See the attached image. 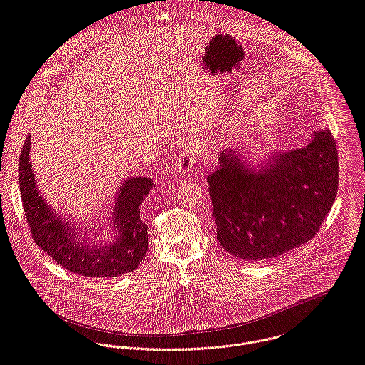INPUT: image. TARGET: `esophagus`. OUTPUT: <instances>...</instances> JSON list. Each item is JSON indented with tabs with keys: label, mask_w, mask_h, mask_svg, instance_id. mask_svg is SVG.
<instances>
[{
	"label": "esophagus",
	"mask_w": 365,
	"mask_h": 365,
	"mask_svg": "<svg viewBox=\"0 0 365 365\" xmlns=\"http://www.w3.org/2000/svg\"><path fill=\"white\" fill-rule=\"evenodd\" d=\"M195 155H197L195 145H192V144L182 145L178 160L175 163V170L180 175H187L188 173L192 171V168L195 165Z\"/></svg>",
	"instance_id": "esophagus-1"
}]
</instances>
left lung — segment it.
<instances>
[{
	"label": "left lung",
	"mask_w": 365,
	"mask_h": 365,
	"mask_svg": "<svg viewBox=\"0 0 365 365\" xmlns=\"http://www.w3.org/2000/svg\"><path fill=\"white\" fill-rule=\"evenodd\" d=\"M249 155L221 153L208 175L210 195L220 245L243 260L263 262L314 238L337 195L339 157L329 130L259 163Z\"/></svg>",
	"instance_id": "obj_1"
}]
</instances>
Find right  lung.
I'll list each match as a JSON object with an SVG mask.
<instances>
[{"label":"right lung","mask_w":365,"mask_h":365,"mask_svg":"<svg viewBox=\"0 0 365 365\" xmlns=\"http://www.w3.org/2000/svg\"><path fill=\"white\" fill-rule=\"evenodd\" d=\"M29 150L31 134L22 145L18 178L25 217L36 245L62 267L86 277H116L137 269L148 246L147 225L140 218L138 207L153 187L151 178L128 177L123 181L109 222L105 224L113 238L99 241L97 237L96 243L91 237L98 235L99 230L92 234L85 227L83 237L81 225L63 218L45 201L35 180Z\"/></svg>","instance_id":"obj_1"}]
</instances>
